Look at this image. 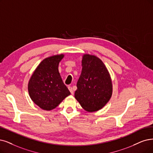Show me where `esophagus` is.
<instances>
[{"mask_svg":"<svg viewBox=\"0 0 153 153\" xmlns=\"http://www.w3.org/2000/svg\"><path fill=\"white\" fill-rule=\"evenodd\" d=\"M68 89H69V90L70 91L71 93L72 94H74V91H73V89H72V88L71 86H69V87H68Z\"/></svg>","mask_w":153,"mask_h":153,"instance_id":"esophagus-1","label":"esophagus"}]
</instances>
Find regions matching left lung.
Returning <instances> with one entry per match:
<instances>
[{
  "label": "left lung",
  "mask_w": 153,
  "mask_h": 153,
  "mask_svg": "<svg viewBox=\"0 0 153 153\" xmlns=\"http://www.w3.org/2000/svg\"><path fill=\"white\" fill-rule=\"evenodd\" d=\"M81 65L75 98L87 111L100 110L108 102L112 95L110 73L102 60L93 55L84 54Z\"/></svg>",
  "instance_id": "8db88e82"
}]
</instances>
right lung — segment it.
I'll use <instances>...</instances> for the list:
<instances>
[{
    "label": "right lung",
    "instance_id": "add662e5",
    "mask_svg": "<svg viewBox=\"0 0 153 153\" xmlns=\"http://www.w3.org/2000/svg\"><path fill=\"white\" fill-rule=\"evenodd\" d=\"M64 57V54H59L43 60L28 82L27 89L31 100L44 110L55 108L71 94L59 72V62Z\"/></svg>",
    "mask_w": 153,
    "mask_h": 153
}]
</instances>
